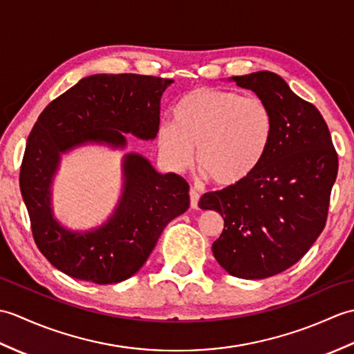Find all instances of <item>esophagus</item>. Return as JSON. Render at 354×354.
Here are the masks:
<instances>
[{
  "instance_id": "obj_1",
  "label": "esophagus",
  "mask_w": 354,
  "mask_h": 354,
  "mask_svg": "<svg viewBox=\"0 0 354 354\" xmlns=\"http://www.w3.org/2000/svg\"><path fill=\"white\" fill-rule=\"evenodd\" d=\"M199 192L194 189V187H192L190 189V207L192 208H198V202H199Z\"/></svg>"
}]
</instances>
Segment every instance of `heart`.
<instances>
[{"label":"heart","instance_id":"1","mask_svg":"<svg viewBox=\"0 0 354 354\" xmlns=\"http://www.w3.org/2000/svg\"><path fill=\"white\" fill-rule=\"evenodd\" d=\"M173 122L158 127L161 155L173 167H185L196 147V165L216 185L230 187L252 175L274 135V117L259 97L216 88L184 94Z\"/></svg>","mask_w":354,"mask_h":354}]
</instances>
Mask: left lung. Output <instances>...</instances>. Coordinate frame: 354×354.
<instances>
[{
    "label": "left lung",
    "instance_id": "obj_1",
    "mask_svg": "<svg viewBox=\"0 0 354 354\" xmlns=\"http://www.w3.org/2000/svg\"><path fill=\"white\" fill-rule=\"evenodd\" d=\"M231 80L266 102L272 141L252 175L205 193L199 207L223 217L212 248L217 263L232 277L260 280L295 265L324 230L337 153L319 111L278 74L257 71Z\"/></svg>",
    "mask_w": 354,
    "mask_h": 354
}]
</instances>
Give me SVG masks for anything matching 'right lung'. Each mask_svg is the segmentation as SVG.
Here are the masks:
<instances>
[{
	"mask_svg": "<svg viewBox=\"0 0 354 354\" xmlns=\"http://www.w3.org/2000/svg\"><path fill=\"white\" fill-rule=\"evenodd\" d=\"M170 79L141 74H94L53 100L28 135L19 187L33 239L53 266L77 280L120 283L145 265L171 219L190 205L189 184L158 173L140 153L123 156V192L99 228L71 231L51 208V185L62 153L86 142L124 149V133L153 140L162 93Z\"/></svg>",
	"mask_w": 354,
	"mask_h": 354,
	"instance_id": "add662e5",
	"label": "right lung"
}]
</instances>
